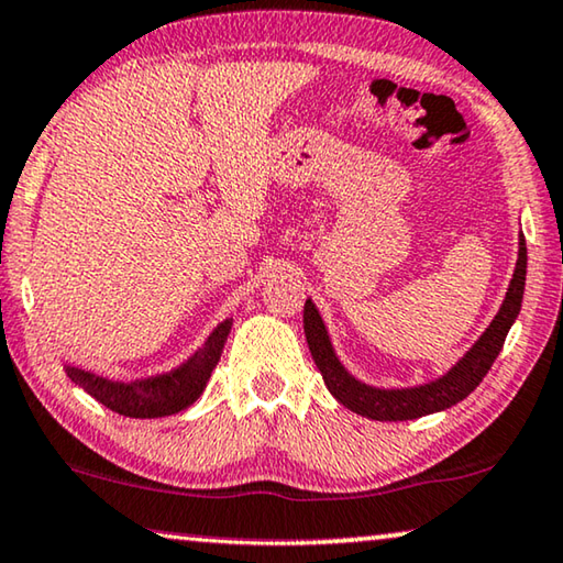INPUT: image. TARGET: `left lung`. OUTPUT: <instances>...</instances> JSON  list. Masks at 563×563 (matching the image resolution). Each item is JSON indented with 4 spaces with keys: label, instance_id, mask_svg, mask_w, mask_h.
<instances>
[{
    "label": "left lung",
    "instance_id": "8db88e82",
    "mask_svg": "<svg viewBox=\"0 0 563 563\" xmlns=\"http://www.w3.org/2000/svg\"><path fill=\"white\" fill-rule=\"evenodd\" d=\"M526 287V239H518V262L514 269V279L508 284L506 299L500 305L498 314L493 317L488 330L481 334V340L463 354L455 365L445 372L443 377L432 379V383L418 387H400V390H383V387H372L352 377L342 362L336 360L330 334L319 317L314 301L307 299L305 305V334L311 357H314L319 372H322L327 390H330L336 402L344 408L362 415L369 420L397 422V420H415L422 415L440 412L453 408L468 397L475 387L483 383L488 375L493 362H496L500 347H504L506 334L516 322L518 311H521Z\"/></svg>",
    "mask_w": 563,
    "mask_h": 563
}]
</instances>
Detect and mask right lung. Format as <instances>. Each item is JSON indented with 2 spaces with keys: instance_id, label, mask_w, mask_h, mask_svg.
I'll list each match as a JSON object with an SVG mask.
<instances>
[{
  "instance_id": "obj_1",
  "label": "right lung",
  "mask_w": 563,
  "mask_h": 563,
  "mask_svg": "<svg viewBox=\"0 0 563 563\" xmlns=\"http://www.w3.org/2000/svg\"><path fill=\"white\" fill-rule=\"evenodd\" d=\"M231 324V319L221 322L209 334L203 347L196 350L184 365L155 377L115 383V379L100 377L95 372L70 365L65 367V372L75 385H80L85 393L92 395L95 400L106 405L112 412L125 415V418H166V415H176L191 408L201 397L213 367L219 365Z\"/></svg>"
}]
</instances>
